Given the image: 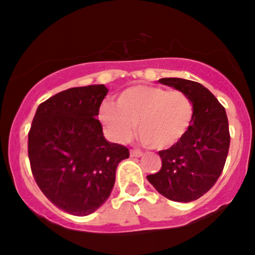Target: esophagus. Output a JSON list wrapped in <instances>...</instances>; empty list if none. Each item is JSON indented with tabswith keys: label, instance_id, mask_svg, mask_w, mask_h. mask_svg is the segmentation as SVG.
Segmentation results:
<instances>
[{
	"label": "esophagus",
	"instance_id": "obj_1",
	"mask_svg": "<svg viewBox=\"0 0 255 255\" xmlns=\"http://www.w3.org/2000/svg\"><path fill=\"white\" fill-rule=\"evenodd\" d=\"M130 156L132 157H140L143 156V152L138 149H132L130 150Z\"/></svg>",
	"mask_w": 255,
	"mask_h": 255
}]
</instances>
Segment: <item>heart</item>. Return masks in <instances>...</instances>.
I'll use <instances>...</instances> for the list:
<instances>
[{
    "label": "heart",
    "instance_id": "1",
    "mask_svg": "<svg viewBox=\"0 0 255 255\" xmlns=\"http://www.w3.org/2000/svg\"><path fill=\"white\" fill-rule=\"evenodd\" d=\"M99 117L111 138L119 143L132 138L136 125L145 145L165 149L175 145L188 132L194 119V105L181 90L135 85L121 94L117 105L104 103Z\"/></svg>",
    "mask_w": 255,
    "mask_h": 255
}]
</instances>
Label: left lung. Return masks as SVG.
I'll list each match as a JSON object with an SVG mask.
<instances>
[{
	"label": "left lung",
	"instance_id": "8db88e82",
	"mask_svg": "<svg viewBox=\"0 0 255 255\" xmlns=\"http://www.w3.org/2000/svg\"><path fill=\"white\" fill-rule=\"evenodd\" d=\"M159 82L192 99L194 119L183 138L159 151L161 170L146 178L167 199L189 203L204 195L224 170L230 148L229 120L225 107L199 83L182 78Z\"/></svg>",
	"mask_w": 255,
	"mask_h": 255
}]
</instances>
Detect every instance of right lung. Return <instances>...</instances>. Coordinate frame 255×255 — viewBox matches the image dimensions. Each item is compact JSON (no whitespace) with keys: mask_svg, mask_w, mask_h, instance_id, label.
Wrapping results in <instances>:
<instances>
[{"mask_svg":"<svg viewBox=\"0 0 255 255\" xmlns=\"http://www.w3.org/2000/svg\"><path fill=\"white\" fill-rule=\"evenodd\" d=\"M109 90L104 84L71 88L37 107L28 134L34 179L61 210L85 216L110 197L116 168L129 150L104 138L96 119Z\"/></svg>","mask_w":255,"mask_h":255,"instance_id":"right-lung-1","label":"right lung"}]
</instances>
